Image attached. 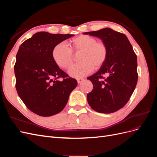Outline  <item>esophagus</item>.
<instances>
[{"mask_svg": "<svg viewBox=\"0 0 157 157\" xmlns=\"http://www.w3.org/2000/svg\"><path fill=\"white\" fill-rule=\"evenodd\" d=\"M84 80V78H77V82L79 84L81 82H82Z\"/></svg>", "mask_w": 157, "mask_h": 157, "instance_id": "1", "label": "esophagus"}]
</instances>
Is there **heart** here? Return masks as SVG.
<instances>
[{
    "mask_svg": "<svg viewBox=\"0 0 157 157\" xmlns=\"http://www.w3.org/2000/svg\"><path fill=\"white\" fill-rule=\"evenodd\" d=\"M80 62L71 67L69 74L72 77L80 78L98 69L105 63L108 55L107 44L102 40L86 35L76 36L69 41V47L61 42L56 44L52 56L56 64L62 69H67L72 63L73 52H80Z\"/></svg>",
    "mask_w": 157,
    "mask_h": 157,
    "instance_id": "1",
    "label": "heart"
}]
</instances>
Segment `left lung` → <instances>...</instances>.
Returning <instances> with one entry per match:
<instances>
[{"label": "left lung", "mask_w": 157, "mask_h": 157, "mask_svg": "<svg viewBox=\"0 0 157 157\" xmlns=\"http://www.w3.org/2000/svg\"><path fill=\"white\" fill-rule=\"evenodd\" d=\"M84 34L102 39L108 48L105 63L96 73L87 78L93 84L92 91L87 94L88 102L98 113H114L126 105L136 86V54L123 33L105 28Z\"/></svg>", "instance_id": "8db88e82"}]
</instances>
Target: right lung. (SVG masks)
<instances>
[{
	"mask_svg": "<svg viewBox=\"0 0 157 157\" xmlns=\"http://www.w3.org/2000/svg\"><path fill=\"white\" fill-rule=\"evenodd\" d=\"M73 36L39 32L19 48L14 65L16 88L26 107L38 115L61 112L77 86V80L59 69L52 56L56 44Z\"/></svg>",
	"mask_w": 157,
	"mask_h": 157,
	"instance_id": "add662e5",
	"label": "right lung"
}]
</instances>
